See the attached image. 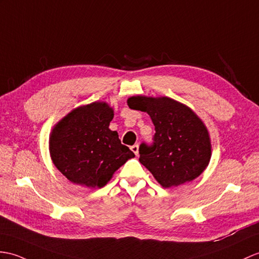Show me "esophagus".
I'll return each mask as SVG.
<instances>
[{"instance_id":"34e87169","label":"esophagus","mask_w":259,"mask_h":259,"mask_svg":"<svg viewBox=\"0 0 259 259\" xmlns=\"http://www.w3.org/2000/svg\"><path fill=\"white\" fill-rule=\"evenodd\" d=\"M131 151L134 152L136 155L139 154V146H138V144H134V146L131 147Z\"/></svg>"}]
</instances>
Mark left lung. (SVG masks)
<instances>
[{
  "label": "left lung",
  "mask_w": 259,
  "mask_h": 259,
  "mask_svg": "<svg viewBox=\"0 0 259 259\" xmlns=\"http://www.w3.org/2000/svg\"><path fill=\"white\" fill-rule=\"evenodd\" d=\"M131 109L151 117L153 143H141L139 161L163 186L172 188L193 181L206 169L212 154L205 124L195 112L169 97H130Z\"/></svg>",
  "instance_id": "obj_1"
}]
</instances>
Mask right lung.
I'll return each mask as SVG.
<instances>
[{"mask_svg": "<svg viewBox=\"0 0 259 259\" xmlns=\"http://www.w3.org/2000/svg\"><path fill=\"white\" fill-rule=\"evenodd\" d=\"M113 109L96 101L71 110L53 128L50 153L57 169L70 182L102 188L135 153L109 129Z\"/></svg>", "mask_w": 259, "mask_h": 259, "instance_id": "right-lung-1", "label": "right lung"}]
</instances>
